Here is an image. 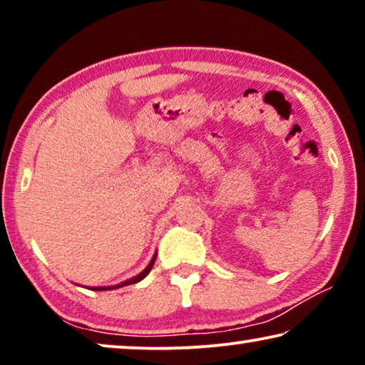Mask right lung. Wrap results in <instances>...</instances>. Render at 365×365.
<instances>
[{
  "label": "right lung",
  "mask_w": 365,
  "mask_h": 365,
  "mask_svg": "<svg viewBox=\"0 0 365 365\" xmlns=\"http://www.w3.org/2000/svg\"><path fill=\"white\" fill-rule=\"evenodd\" d=\"M156 256H158V254H154L153 259H151V262L148 264V267L144 269L143 272H139L136 277L128 279V281L118 284V286H111V287H93V291H111V289H119V287H123V286H129V284H136V282H139V281H143V279L146 277L149 272H151V269H153V266H154V261H156Z\"/></svg>",
  "instance_id": "right-lung-1"
}]
</instances>
